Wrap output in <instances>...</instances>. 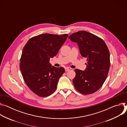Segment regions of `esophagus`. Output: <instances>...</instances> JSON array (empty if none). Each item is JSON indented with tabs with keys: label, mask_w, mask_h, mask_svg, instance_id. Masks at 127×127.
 I'll return each mask as SVG.
<instances>
[{
	"label": "esophagus",
	"mask_w": 127,
	"mask_h": 127,
	"mask_svg": "<svg viewBox=\"0 0 127 127\" xmlns=\"http://www.w3.org/2000/svg\"><path fill=\"white\" fill-rule=\"evenodd\" d=\"M69 69H69V68L66 67V68H65V72H68V71H69Z\"/></svg>",
	"instance_id": "34e87169"
}]
</instances>
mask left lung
Segmentation results:
<instances>
[{
    "mask_svg": "<svg viewBox=\"0 0 127 127\" xmlns=\"http://www.w3.org/2000/svg\"><path fill=\"white\" fill-rule=\"evenodd\" d=\"M68 38L77 43L80 54L87 61L84 71L75 69L74 85L83 94H92L100 88L107 76L110 67L108 47L102 39L85 31L74 33Z\"/></svg>",
    "mask_w": 127,
    "mask_h": 127,
    "instance_id": "obj_1",
    "label": "left lung"
}]
</instances>
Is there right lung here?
I'll use <instances>...</instances> for the list:
<instances>
[{"instance_id":"obj_1","label":"right lung","mask_w":127,"mask_h":127,"mask_svg":"<svg viewBox=\"0 0 127 127\" xmlns=\"http://www.w3.org/2000/svg\"><path fill=\"white\" fill-rule=\"evenodd\" d=\"M68 36L40 34L30 38L23 48L20 64L22 75L28 87L39 96L52 94L65 72L63 67L52 66L49 60L58 54Z\"/></svg>"}]
</instances>
